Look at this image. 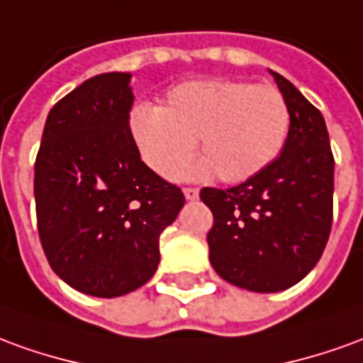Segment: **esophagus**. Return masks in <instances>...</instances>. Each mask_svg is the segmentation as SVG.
<instances>
[{"instance_id": "esophagus-1", "label": "esophagus", "mask_w": 363, "mask_h": 363, "mask_svg": "<svg viewBox=\"0 0 363 363\" xmlns=\"http://www.w3.org/2000/svg\"><path fill=\"white\" fill-rule=\"evenodd\" d=\"M184 199L186 200L199 199V189H194V186H186V189H184Z\"/></svg>"}]
</instances>
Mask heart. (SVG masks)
<instances>
[{
  "mask_svg": "<svg viewBox=\"0 0 363 363\" xmlns=\"http://www.w3.org/2000/svg\"><path fill=\"white\" fill-rule=\"evenodd\" d=\"M291 113L273 86L199 78L171 88L161 108L139 104L129 131L145 163L164 179L184 171L199 139V173L242 182L267 169L287 141Z\"/></svg>",
  "mask_w": 363,
  "mask_h": 363,
  "instance_id": "b5f03b06",
  "label": "heart"
}]
</instances>
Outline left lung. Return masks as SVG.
Masks as SVG:
<instances>
[{"mask_svg": "<svg viewBox=\"0 0 363 363\" xmlns=\"http://www.w3.org/2000/svg\"><path fill=\"white\" fill-rule=\"evenodd\" d=\"M291 113L281 155L232 189L200 190L212 210L210 263L220 277L255 293H277L306 277L332 228L334 157L320 111L271 70Z\"/></svg>", "mask_w": 363, "mask_h": 363, "instance_id": "obj_1", "label": "left lung"}]
</instances>
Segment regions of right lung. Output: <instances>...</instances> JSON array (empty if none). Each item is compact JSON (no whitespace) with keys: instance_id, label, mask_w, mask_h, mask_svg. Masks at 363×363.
Masks as SVG:
<instances>
[{"instance_id":"add662e5","label":"right lung","mask_w":363,"mask_h":363,"mask_svg":"<svg viewBox=\"0 0 363 363\" xmlns=\"http://www.w3.org/2000/svg\"><path fill=\"white\" fill-rule=\"evenodd\" d=\"M129 72L86 80L52 106L35 161L43 252L84 295H128L155 275L184 194L147 167L129 131Z\"/></svg>"}]
</instances>
